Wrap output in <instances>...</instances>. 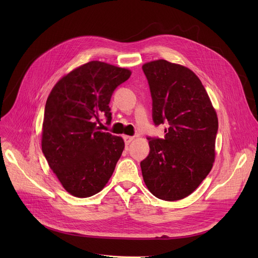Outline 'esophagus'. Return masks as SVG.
<instances>
[{
  "instance_id": "1",
  "label": "esophagus",
  "mask_w": 258,
  "mask_h": 258,
  "mask_svg": "<svg viewBox=\"0 0 258 258\" xmlns=\"http://www.w3.org/2000/svg\"><path fill=\"white\" fill-rule=\"evenodd\" d=\"M123 140H124L125 144H126V145H128V144L134 140V137H131V136H124V137H123Z\"/></svg>"
}]
</instances>
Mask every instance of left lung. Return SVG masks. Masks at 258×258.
<instances>
[{"label":"left lung","instance_id":"8db88e82","mask_svg":"<svg viewBox=\"0 0 258 258\" xmlns=\"http://www.w3.org/2000/svg\"><path fill=\"white\" fill-rule=\"evenodd\" d=\"M153 99V121L166 124L163 139L148 137L141 161L145 185L160 200L192 194L210 172L219 130L218 116L199 77L164 59L142 66Z\"/></svg>","mask_w":258,"mask_h":258}]
</instances>
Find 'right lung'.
Listing matches in <instances>:
<instances>
[{"instance_id":"add662e5","label":"right lung","mask_w":258,"mask_h":258,"mask_svg":"<svg viewBox=\"0 0 258 258\" xmlns=\"http://www.w3.org/2000/svg\"><path fill=\"white\" fill-rule=\"evenodd\" d=\"M131 71L93 60L80 66L52 89L45 106L42 151L66 190L77 198L105 186L124 148L121 137L103 133L100 116L112 120L108 103Z\"/></svg>"}]
</instances>
